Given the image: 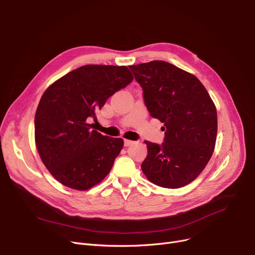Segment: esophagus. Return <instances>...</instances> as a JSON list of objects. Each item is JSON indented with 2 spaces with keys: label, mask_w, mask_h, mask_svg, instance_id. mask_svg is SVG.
Here are the masks:
<instances>
[{
  "label": "esophagus",
  "mask_w": 255,
  "mask_h": 255,
  "mask_svg": "<svg viewBox=\"0 0 255 255\" xmlns=\"http://www.w3.org/2000/svg\"><path fill=\"white\" fill-rule=\"evenodd\" d=\"M132 143H134V141H131V140H128V139H125V146H129V145H131Z\"/></svg>",
  "instance_id": "obj_1"
}]
</instances>
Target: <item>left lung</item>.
Here are the masks:
<instances>
[{
	"instance_id": "left-lung-1",
	"label": "left lung",
	"mask_w": 255,
	"mask_h": 255,
	"mask_svg": "<svg viewBox=\"0 0 255 255\" xmlns=\"http://www.w3.org/2000/svg\"><path fill=\"white\" fill-rule=\"evenodd\" d=\"M129 68L150 116L165 130L161 145L145 141L148 152L142 171L156 186L184 187L201 173L215 149V104L195 76L173 64L155 60Z\"/></svg>"
}]
</instances>
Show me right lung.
<instances>
[{
	"label": "right lung",
	"mask_w": 255,
	"mask_h": 255,
	"mask_svg": "<svg viewBox=\"0 0 255 255\" xmlns=\"http://www.w3.org/2000/svg\"><path fill=\"white\" fill-rule=\"evenodd\" d=\"M127 66L84 65L53 83L35 114V143L40 159L62 185L88 190L110 172L124 140L91 129L107 100L132 81Z\"/></svg>",
	"instance_id": "obj_1"
}]
</instances>
